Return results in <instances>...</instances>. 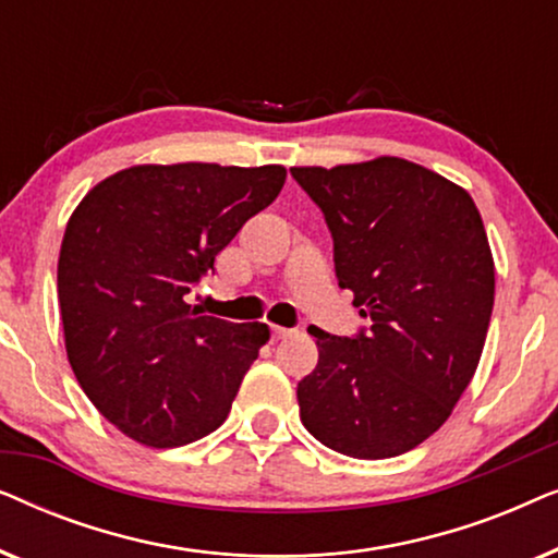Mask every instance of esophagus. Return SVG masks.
<instances>
[{
  "label": "esophagus",
  "mask_w": 558,
  "mask_h": 558,
  "mask_svg": "<svg viewBox=\"0 0 558 558\" xmlns=\"http://www.w3.org/2000/svg\"><path fill=\"white\" fill-rule=\"evenodd\" d=\"M294 330H287V327H279V325H271V338L274 340H281V338H289Z\"/></svg>",
  "instance_id": "34e87169"
}]
</instances>
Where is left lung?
<instances>
[{
  "instance_id": "1",
  "label": "left lung",
  "mask_w": 558,
  "mask_h": 558,
  "mask_svg": "<svg viewBox=\"0 0 558 558\" xmlns=\"http://www.w3.org/2000/svg\"><path fill=\"white\" fill-rule=\"evenodd\" d=\"M289 172L323 210L340 289L371 319L353 338L307 327L319 361L296 384L302 424L357 460L409 452L483 355L495 296L483 218L460 185L399 157Z\"/></svg>"
}]
</instances>
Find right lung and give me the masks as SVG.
Segmentation results:
<instances>
[{
  "label": "right lung",
  "instance_id": "1",
  "mask_svg": "<svg viewBox=\"0 0 558 558\" xmlns=\"http://www.w3.org/2000/svg\"><path fill=\"white\" fill-rule=\"evenodd\" d=\"M284 180L281 165H140L98 182L68 220L58 258L68 361L126 437L170 449L226 422L269 327L201 315L185 294Z\"/></svg>",
  "mask_w": 558,
  "mask_h": 558
}]
</instances>
